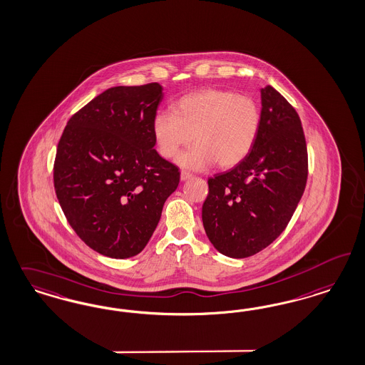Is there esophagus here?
<instances>
[{"mask_svg": "<svg viewBox=\"0 0 365 365\" xmlns=\"http://www.w3.org/2000/svg\"><path fill=\"white\" fill-rule=\"evenodd\" d=\"M189 178H191L190 173H186V171H182V173H180V180H187Z\"/></svg>", "mask_w": 365, "mask_h": 365, "instance_id": "34e87169", "label": "esophagus"}]
</instances>
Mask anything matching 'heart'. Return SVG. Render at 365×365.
Wrapping results in <instances>:
<instances>
[{
    "instance_id": "obj_1",
    "label": "heart",
    "mask_w": 365,
    "mask_h": 365,
    "mask_svg": "<svg viewBox=\"0 0 365 365\" xmlns=\"http://www.w3.org/2000/svg\"><path fill=\"white\" fill-rule=\"evenodd\" d=\"M262 125L260 106L250 96L224 88H203L176 101L170 112L156 114L152 135L164 159H174L191 140L195 145L178 156L189 170L218 163L230 168L252 151Z\"/></svg>"
}]
</instances>
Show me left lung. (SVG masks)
Returning a JSON list of instances; mask_svg holds the SVG:
<instances>
[{"label": "left lung", "mask_w": 365, "mask_h": 365, "mask_svg": "<svg viewBox=\"0 0 365 365\" xmlns=\"http://www.w3.org/2000/svg\"><path fill=\"white\" fill-rule=\"evenodd\" d=\"M262 125L250 155L209 178L203 227L220 253L244 259L280 236L307 180V147L301 118L272 86L262 88Z\"/></svg>", "instance_id": "8db88e82"}]
</instances>
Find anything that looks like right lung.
I'll list each match as a JSON object with an SVG mask.
<instances>
[{
  "label": "right lung",
  "mask_w": 365,
  "mask_h": 365,
  "mask_svg": "<svg viewBox=\"0 0 365 365\" xmlns=\"http://www.w3.org/2000/svg\"><path fill=\"white\" fill-rule=\"evenodd\" d=\"M159 83L108 88L67 123L53 186L68 224L91 250L113 259L143 251L159 224L179 168L155 147Z\"/></svg>",
  "instance_id": "1"
}]
</instances>
